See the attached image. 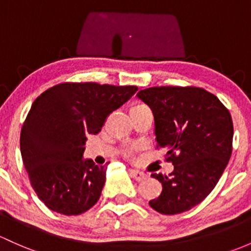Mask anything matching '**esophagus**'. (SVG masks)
<instances>
[{"mask_svg": "<svg viewBox=\"0 0 251 251\" xmlns=\"http://www.w3.org/2000/svg\"><path fill=\"white\" fill-rule=\"evenodd\" d=\"M130 174H131V176H132L133 179H136L137 181H142V180H144V179L148 178L147 173L141 172V171H138V170H130Z\"/></svg>", "mask_w": 251, "mask_h": 251, "instance_id": "esophagus-1", "label": "esophagus"}]
</instances>
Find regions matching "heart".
I'll use <instances>...</instances> for the list:
<instances>
[{"instance_id":"heart-1","label":"heart","mask_w":251,"mask_h":251,"mask_svg":"<svg viewBox=\"0 0 251 251\" xmlns=\"http://www.w3.org/2000/svg\"><path fill=\"white\" fill-rule=\"evenodd\" d=\"M139 109H148V107L146 104L138 103V104H134L133 107L131 108V110H139Z\"/></svg>"}]
</instances>
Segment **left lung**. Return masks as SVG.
I'll return each mask as SVG.
<instances>
[{
	"label": "left lung",
	"instance_id": "obj_1",
	"mask_svg": "<svg viewBox=\"0 0 251 251\" xmlns=\"http://www.w3.org/2000/svg\"><path fill=\"white\" fill-rule=\"evenodd\" d=\"M152 110L156 148L168 150V176L152 173L162 192L149 202L161 214H179L215 188L232 154L233 123L215 95L196 86H154L137 94Z\"/></svg>",
	"mask_w": 251,
	"mask_h": 251
}]
</instances>
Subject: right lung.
Here are the masks:
<instances>
[{"instance_id": "right-lung-1", "label": "right lung", "mask_w": 251, "mask_h": 251, "mask_svg": "<svg viewBox=\"0 0 251 251\" xmlns=\"http://www.w3.org/2000/svg\"><path fill=\"white\" fill-rule=\"evenodd\" d=\"M138 88L99 83H61L33 102L20 133L24 166L33 190L49 209L79 215L96 204L105 166L84 160L86 137Z\"/></svg>"}]
</instances>
